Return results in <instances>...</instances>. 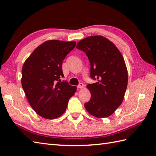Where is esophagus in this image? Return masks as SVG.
Returning <instances> with one entry per match:
<instances>
[{"label": "esophagus", "instance_id": "34e87169", "mask_svg": "<svg viewBox=\"0 0 156 156\" xmlns=\"http://www.w3.org/2000/svg\"><path fill=\"white\" fill-rule=\"evenodd\" d=\"M78 88H79V89H82V88H84V84H83V83H80V84H79L78 86Z\"/></svg>", "mask_w": 156, "mask_h": 156}]
</instances>
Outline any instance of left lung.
Returning a JSON list of instances; mask_svg holds the SVG:
<instances>
[{"instance_id": "left-lung-1", "label": "left lung", "mask_w": 156, "mask_h": 156, "mask_svg": "<svg viewBox=\"0 0 156 156\" xmlns=\"http://www.w3.org/2000/svg\"><path fill=\"white\" fill-rule=\"evenodd\" d=\"M76 48L86 53L90 76L97 82L87 86L91 97L84 107L97 118L108 117L122 103L127 87L128 72L124 58L116 45L101 35L89 36Z\"/></svg>"}]
</instances>
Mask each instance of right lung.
Masks as SVG:
<instances>
[{
    "label": "right lung",
    "instance_id": "add662e5",
    "mask_svg": "<svg viewBox=\"0 0 156 156\" xmlns=\"http://www.w3.org/2000/svg\"><path fill=\"white\" fill-rule=\"evenodd\" d=\"M76 41L48 40L35 49L23 64L21 84L28 102L43 118L64 114L77 88L61 82L62 62L75 48Z\"/></svg>",
    "mask_w": 156,
    "mask_h": 156
}]
</instances>
